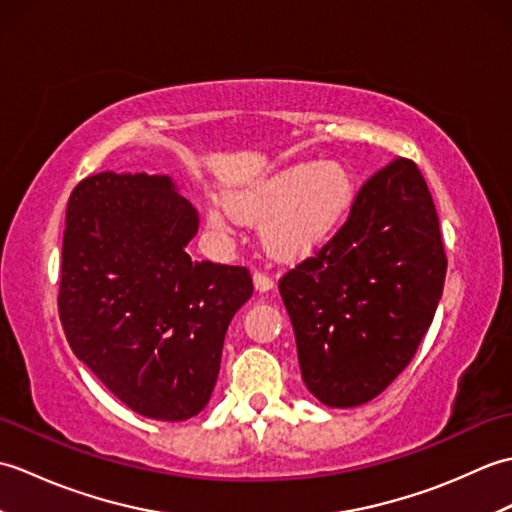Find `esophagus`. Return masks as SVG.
<instances>
[{
	"label": "esophagus",
	"mask_w": 512,
	"mask_h": 512,
	"mask_svg": "<svg viewBox=\"0 0 512 512\" xmlns=\"http://www.w3.org/2000/svg\"><path fill=\"white\" fill-rule=\"evenodd\" d=\"M253 281H255V288L259 290V292H266V290H270L275 286V281H273V277L270 275H266V273H262V270H255V275H253Z\"/></svg>",
	"instance_id": "34e87169"
}]
</instances>
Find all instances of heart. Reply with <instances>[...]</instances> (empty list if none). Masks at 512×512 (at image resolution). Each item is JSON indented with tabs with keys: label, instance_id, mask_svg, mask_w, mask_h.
<instances>
[{
	"label": "heart",
	"instance_id": "1",
	"mask_svg": "<svg viewBox=\"0 0 512 512\" xmlns=\"http://www.w3.org/2000/svg\"><path fill=\"white\" fill-rule=\"evenodd\" d=\"M354 178L339 162H297L215 202L206 211L211 226L231 231L259 220V237L275 257H301L334 235L354 204Z\"/></svg>",
	"mask_w": 512,
	"mask_h": 512
}]
</instances>
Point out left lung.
Masks as SVG:
<instances>
[{
    "mask_svg": "<svg viewBox=\"0 0 512 512\" xmlns=\"http://www.w3.org/2000/svg\"><path fill=\"white\" fill-rule=\"evenodd\" d=\"M444 275L436 204L416 162L398 156L363 182L339 231L279 279L312 396L345 409L391 385L429 330Z\"/></svg>",
    "mask_w": 512,
    "mask_h": 512,
    "instance_id": "8db88e82",
    "label": "left lung"
}]
</instances>
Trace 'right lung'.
Here are the masks:
<instances>
[{"instance_id":"obj_1","label":"right lung","mask_w":512,"mask_h":512,"mask_svg":"<svg viewBox=\"0 0 512 512\" xmlns=\"http://www.w3.org/2000/svg\"><path fill=\"white\" fill-rule=\"evenodd\" d=\"M198 213L167 176L114 171L76 184L65 211L59 317L79 361L145 418L200 413L233 314L253 295L246 266L195 262Z\"/></svg>"}]
</instances>
